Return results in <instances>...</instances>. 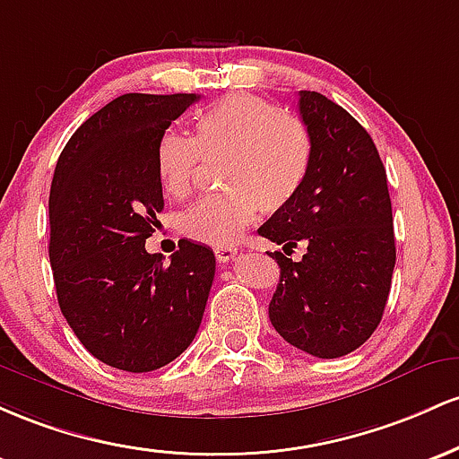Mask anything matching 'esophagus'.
Returning <instances> with one entry per match:
<instances>
[{
  "label": "esophagus",
  "instance_id": "34e87169",
  "mask_svg": "<svg viewBox=\"0 0 459 459\" xmlns=\"http://www.w3.org/2000/svg\"><path fill=\"white\" fill-rule=\"evenodd\" d=\"M236 254H238V249H236V247H214V255H216V260L221 262V264L234 260Z\"/></svg>",
  "mask_w": 459,
  "mask_h": 459
}]
</instances>
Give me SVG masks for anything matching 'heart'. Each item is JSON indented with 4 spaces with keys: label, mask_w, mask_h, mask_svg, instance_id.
<instances>
[{
    "label": "heart",
    "mask_w": 459,
    "mask_h": 459,
    "mask_svg": "<svg viewBox=\"0 0 459 459\" xmlns=\"http://www.w3.org/2000/svg\"><path fill=\"white\" fill-rule=\"evenodd\" d=\"M312 156V138L299 118L260 97L236 92L197 117L193 138L164 132L156 147V171L171 197H184L193 188L202 158H225L228 193L199 199L179 225L188 238L228 247L260 210L277 212L301 193Z\"/></svg>",
    "instance_id": "1"
}]
</instances>
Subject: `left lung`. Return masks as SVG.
<instances>
[{"instance_id":"1","label":"left lung","mask_w":459,"mask_h":459,"mask_svg":"<svg viewBox=\"0 0 459 459\" xmlns=\"http://www.w3.org/2000/svg\"><path fill=\"white\" fill-rule=\"evenodd\" d=\"M299 115L312 138L306 186L257 230L275 251L280 284L269 303L275 332L292 347L332 359L355 351L384 316L396 249L385 169L368 132L314 91L299 92Z\"/></svg>"}]
</instances>
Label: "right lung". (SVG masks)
<instances>
[{
  "mask_svg": "<svg viewBox=\"0 0 459 459\" xmlns=\"http://www.w3.org/2000/svg\"><path fill=\"white\" fill-rule=\"evenodd\" d=\"M199 97L127 92L69 138L49 193V262L66 323L108 367L149 373L188 349L214 280L210 247L179 240L164 262L145 240L164 210L156 147Z\"/></svg>",
  "mask_w": 459,
  "mask_h": 459,
  "instance_id": "right-lung-1",
  "label": "right lung"
}]
</instances>
